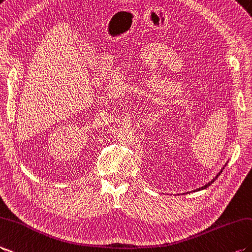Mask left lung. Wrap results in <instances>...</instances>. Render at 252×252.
Masks as SVG:
<instances>
[{
	"label": "left lung",
	"mask_w": 252,
	"mask_h": 252,
	"mask_svg": "<svg viewBox=\"0 0 252 252\" xmlns=\"http://www.w3.org/2000/svg\"><path fill=\"white\" fill-rule=\"evenodd\" d=\"M225 165H226V164H225ZM225 165H224V166H225ZM224 166H223V167H222V169H221V171H220V172H219V173L217 174V176H216V177H215V178H214V179H213L212 181H209V183H208V184H206L205 186H203V187H201V188H198V189H196V190H194V191H200V190H203V189H206V188H207V187H209L210 185H212V184L214 183V181H215L216 179H217V178H218V176H219V175H220V174L222 173V171H223V168H224Z\"/></svg>",
	"instance_id": "1"
}]
</instances>
